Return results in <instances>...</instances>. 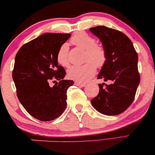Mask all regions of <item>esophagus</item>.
Returning <instances> with one entry per match:
<instances>
[{
  "label": "esophagus",
  "mask_w": 155,
  "mask_h": 155,
  "mask_svg": "<svg viewBox=\"0 0 155 155\" xmlns=\"http://www.w3.org/2000/svg\"><path fill=\"white\" fill-rule=\"evenodd\" d=\"M75 85H77V86H79V87H81L85 86V84H81V83H78V82H75Z\"/></svg>",
  "instance_id": "34e87169"
}]
</instances>
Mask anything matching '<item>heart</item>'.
I'll list each match as a JSON object with an SVG mask.
<instances>
[{
  "label": "heart",
  "mask_w": 155,
  "mask_h": 155,
  "mask_svg": "<svg viewBox=\"0 0 155 155\" xmlns=\"http://www.w3.org/2000/svg\"><path fill=\"white\" fill-rule=\"evenodd\" d=\"M71 41L74 45L85 50V61L87 63L83 65L71 67L68 71V77L77 82L85 83L95 74L96 67L101 68L107 60L105 50L102 47L96 45L93 38L85 33H77ZM68 51L67 44L62 45L58 51L57 61L63 67H68L70 64Z\"/></svg>",
  "instance_id": "obj_1"
}]
</instances>
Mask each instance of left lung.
I'll return each instance as SVG.
<instances>
[{
    "mask_svg": "<svg viewBox=\"0 0 155 155\" xmlns=\"http://www.w3.org/2000/svg\"><path fill=\"white\" fill-rule=\"evenodd\" d=\"M89 30L100 39L107 55L97 78L112 82L105 86L104 83L99 84L100 92L91 104L102 114H120L132 103L140 83L137 53L131 41L120 31L103 26Z\"/></svg>",
    "mask_w": 155,
    "mask_h": 155,
    "instance_id": "obj_1",
    "label": "left lung"
}]
</instances>
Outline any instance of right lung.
Returning <instances> with one entry per match:
<instances>
[{
	"mask_svg": "<svg viewBox=\"0 0 155 155\" xmlns=\"http://www.w3.org/2000/svg\"><path fill=\"white\" fill-rule=\"evenodd\" d=\"M71 34L45 33L23 45L15 56L12 78L19 101L28 114L41 121H51L63 114L67 91L74 84L64 80L57 54ZM53 80L55 85L50 87Z\"/></svg>",
	"mask_w": 155,
	"mask_h": 155,
	"instance_id": "add662e5",
	"label": "right lung"
}]
</instances>
